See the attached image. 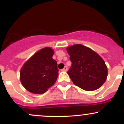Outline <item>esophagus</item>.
<instances>
[{"label":"esophagus","mask_w":124,"mask_h":124,"mask_svg":"<svg viewBox=\"0 0 124 124\" xmlns=\"http://www.w3.org/2000/svg\"><path fill=\"white\" fill-rule=\"evenodd\" d=\"M67 70H68V67H66V66H65V67L64 68H63V69L62 70V71H67Z\"/></svg>","instance_id":"obj_1"}]
</instances>
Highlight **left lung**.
<instances>
[{"label":"left lung","mask_w":124,"mask_h":124,"mask_svg":"<svg viewBox=\"0 0 124 124\" xmlns=\"http://www.w3.org/2000/svg\"><path fill=\"white\" fill-rule=\"evenodd\" d=\"M72 65L68 74L75 85L87 91L100 88L107 77L104 61L96 52L81 44L67 48Z\"/></svg>","instance_id":"1"}]
</instances>
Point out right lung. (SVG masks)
<instances>
[{
  "mask_svg": "<svg viewBox=\"0 0 124 124\" xmlns=\"http://www.w3.org/2000/svg\"><path fill=\"white\" fill-rule=\"evenodd\" d=\"M54 50L46 47L35 53L20 70V81L33 93H44L54 84L58 77L57 63L52 58Z\"/></svg>",
  "mask_w": 124,
  "mask_h": 124,
  "instance_id": "1",
  "label": "right lung"
}]
</instances>
